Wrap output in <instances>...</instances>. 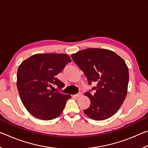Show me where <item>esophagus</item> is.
Segmentation results:
<instances>
[{"label":"esophagus","instance_id":"obj_1","mask_svg":"<svg viewBox=\"0 0 148 148\" xmlns=\"http://www.w3.org/2000/svg\"><path fill=\"white\" fill-rule=\"evenodd\" d=\"M82 92H79L77 94L75 95L74 97H80L82 96Z\"/></svg>","mask_w":148,"mask_h":148}]
</instances>
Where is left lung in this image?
I'll return each instance as SVG.
<instances>
[{"label":"left lung","mask_w":148,"mask_h":148,"mask_svg":"<svg viewBox=\"0 0 148 148\" xmlns=\"http://www.w3.org/2000/svg\"><path fill=\"white\" fill-rule=\"evenodd\" d=\"M72 58L84 72L94 95L86 92L91 104L84 110L85 114L94 120L101 121L118 111L127 96L129 69L123 59L109 49L89 48L72 54Z\"/></svg>","instance_id":"obj_1"}]
</instances>
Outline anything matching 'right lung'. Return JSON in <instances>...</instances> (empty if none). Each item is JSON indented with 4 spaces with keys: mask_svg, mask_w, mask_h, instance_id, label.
<instances>
[{
    "mask_svg": "<svg viewBox=\"0 0 148 148\" xmlns=\"http://www.w3.org/2000/svg\"><path fill=\"white\" fill-rule=\"evenodd\" d=\"M70 57L64 53L35 54L25 60L17 72V87L20 99L30 114L42 120H51L61 114L67 100L65 95L51 91L56 85L64 84L56 77L69 62Z\"/></svg>",
    "mask_w": 148,
    "mask_h": 148,
    "instance_id": "right-lung-1",
    "label": "right lung"
}]
</instances>
